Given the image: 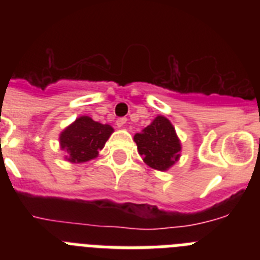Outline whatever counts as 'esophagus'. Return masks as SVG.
<instances>
[{
    "instance_id": "obj_1",
    "label": "esophagus",
    "mask_w": 260,
    "mask_h": 260,
    "mask_svg": "<svg viewBox=\"0 0 260 260\" xmlns=\"http://www.w3.org/2000/svg\"><path fill=\"white\" fill-rule=\"evenodd\" d=\"M126 121H127V119L123 118V117H122V118H118V119H117V121H116L117 127H123V126L126 125Z\"/></svg>"
}]
</instances>
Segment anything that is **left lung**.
I'll return each mask as SVG.
<instances>
[{"label": "left lung", "instance_id": "obj_1", "mask_svg": "<svg viewBox=\"0 0 260 260\" xmlns=\"http://www.w3.org/2000/svg\"><path fill=\"white\" fill-rule=\"evenodd\" d=\"M134 142L144 164L156 171H168L181 157L180 138L171 121L164 116H157L141 133H137Z\"/></svg>", "mask_w": 260, "mask_h": 260}]
</instances>
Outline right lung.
Returning a JSON list of instances; mask_svg holds the SVG:
<instances>
[{
	"label": "right lung",
	"mask_w": 260,
	"mask_h": 260,
	"mask_svg": "<svg viewBox=\"0 0 260 260\" xmlns=\"http://www.w3.org/2000/svg\"><path fill=\"white\" fill-rule=\"evenodd\" d=\"M114 128L110 125L93 121L88 116H80L66 126L59 134V148L65 158L73 164L93 160L104 148Z\"/></svg>",
	"instance_id": "obj_1"
}]
</instances>
